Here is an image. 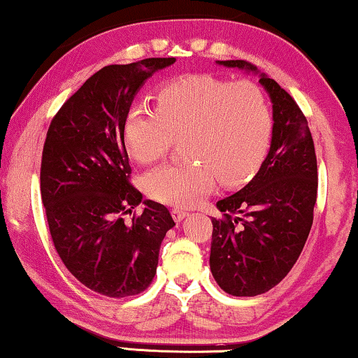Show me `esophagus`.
<instances>
[{
	"mask_svg": "<svg viewBox=\"0 0 358 358\" xmlns=\"http://www.w3.org/2000/svg\"><path fill=\"white\" fill-rule=\"evenodd\" d=\"M173 218H174V222L176 223H180L182 222V220L187 217V212H185V210H182V208H173Z\"/></svg>",
	"mask_w": 358,
	"mask_h": 358,
	"instance_id": "1",
	"label": "esophagus"
}]
</instances>
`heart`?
I'll use <instances>...</instances> for the list:
<instances>
[{"label": "heart", "instance_id": "1", "mask_svg": "<svg viewBox=\"0 0 358 358\" xmlns=\"http://www.w3.org/2000/svg\"><path fill=\"white\" fill-rule=\"evenodd\" d=\"M272 135V119L261 87L194 75L169 81L156 107L138 102L125 119L129 153L140 163L161 159L180 140L182 164H164L141 178L156 202L194 207L215 189L243 184L262 163Z\"/></svg>", "mask_w": 358, "mask_h": 358}]
</instances>
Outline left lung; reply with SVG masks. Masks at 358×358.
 Masks as SVG:
<instances>
[{"instance_id": "1", "label": "left lung", "mask_w": 358, "mask_h": 358, "mask_svg": "<svg viewBox=\"0 0 358 358\" xmlns=\"http://www.w3.org/2000/svg\"><path fill=\"white\" fill-rule=\"evenodd\" d=\"M259 75L272 102V140L257 174L218 200L210 271L222 290L256 296L282 282L300 257L317 194L315 143L306 117L285 90L244 60L217 62Z\"/></svg>"}]
</instances>
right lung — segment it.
<instances>
[{
  "label": "right lung",
  "mask_w": 358,
  "mask_h": 358,
  "mask_svg": "<svg viewBox=\"0 0 358 358\" xmlns=\"http://www.w3.org/2000/svg\"><path fill=\"white\" fill-rule=\"evenodd\" d=\"M176 58H146L94 73L53 117L41 166V194L58 256L71 275L112 298L138 295L174 227L169 210L129 182L124 125L146 80ZM138 204L131 222L123 215Z\"/></svg>",
  "instance_id": "add662e5"
}]
</instances>
